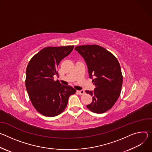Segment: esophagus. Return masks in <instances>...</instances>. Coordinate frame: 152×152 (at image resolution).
Listing matches in <instances>:
<instances>
[{
  "mask_svg": "<svg viewBox=\"0 0 152 152\" xmlns=\"http://www.w3.org/2000/svg\"><path fill=\"white\" fill-rule=\"evenodd\" d=\"M77 92L78 93V94L79 95H83L84 94H85V91H84L83 90H81V91H77Z\"/></svg>",
  "mask_w": 152,
  "mask_h": 152,
  "instance_id": "esophagus-1",
  "label": "esophagus"
}]
</instances>
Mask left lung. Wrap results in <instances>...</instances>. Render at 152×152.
Segmentation results:
<instances>
[{
  "instance_id": "left-lung-1",
  "label": "left lung",
  "mask_w": 152,
  "mask_h": 152,
  "mask_svg": "<svg viewBox=\"0 0 152 152\" xmlns=\"http://www.w3.org/2000/svg\"><path fill=\"white\" fill-rule=\"evenodd\" d=\"M75 49L85 58L90 78H94V91H86L92 96V103L86 107L96 113H104L120 95L123 85L120 64L113 54L99 45L77 46Z\"/></svg>"
}]
</instances>
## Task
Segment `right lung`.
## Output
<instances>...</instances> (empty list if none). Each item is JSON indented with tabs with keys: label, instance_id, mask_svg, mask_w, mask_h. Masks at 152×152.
Here are the masks:
<instances>
[{
	"label": "right lung",
	"instance_id": "obj_1",
	"mask_svg": "<svg viewBox=\"0 0 152 152\" xmlns=\"http://www.w3.org/2000/svg\"><path fill=\"white\" fill-rule=\"evenodd\" d=\"M74 46H49L42 49L30 60L26 67L25 86L31 102L38 112L53 117L66 109L68 98L76 90L62 85L54 76L60 61L68 56Z\"/></svg>",
	"mask_w": 152,
	"mask_h": 152
}]
</instances>
